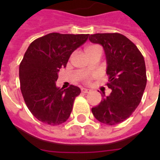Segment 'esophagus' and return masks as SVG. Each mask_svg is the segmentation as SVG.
Segmentation results:
<instances>
[{"label": "esophagus", "instance_id": "obj_1", "mask_svg": "<svg viewBox=\"0 0 160 160\" xmlns=\"http://www.w3.org/2000/svg\"><path fill=\"white\" fill-rule=\"evenodd\" d=\"M90 90L89 89H86V88H81V92L84 93V94H86V93H89Z\"/></svg>", "mask_w": 160, "mask_h": 160}]
</instances>
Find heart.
<instances>
[{"mask_svg":"<svg viewBox=\"0 0 160 160\" xmlns=\"http://www.w3.org/2000/svg\"><path fill=\"white\" fill-rule=\"evenodd\" d=\"M95 46H88L87 48L85 49V51H88V50H90V49L94 48V47H95ZM84 81H85V83H89L90 81V77H85V80H84Z\"/></svg>","mask_w":160,"mask_h":160,"instance_id":"b5f03b06","label":"heart"}]
</instances>
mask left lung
I'll use <instances>...</instances> for the list:
<instances>
[{
  "mask_svg": "<svg viewBox=\"0 0 160 160\" xmlns=\"http://www.w3.org/2000/svg\"><path fill=\"white\" fill-rule=\"evenodd\" d=\"M89 40L104 47L109 76L106 85L111 89L110 95H103L100 105L91 111L103 124H119L133 114L141 101L147 83L144 56L130 40L119 33L94 34Z\"/></svg>",
  "mask_w": 160,
  "mask_h": 160,
  "instance_id": "8db88e82",
  "label": "left lung"
}]
</instances>
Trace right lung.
<instances>
[{"label":"right lung","mask_w":160,"mask_h":160,"mask_svg":"<svg viewBox=\"0 0 160 160\" xmlns=\"http://www.w3.org/2000/svg\"><path fill=\"white\" fill-rule=\"evenodd\" d=\"M88 34L50 33L31 42L19 67L21 90L26 106L36 119L50 125L65 122L80 88L56 87L58 72L70 55L87 41Z\"/></svg>","instance_id":"1"}]
</instances>
